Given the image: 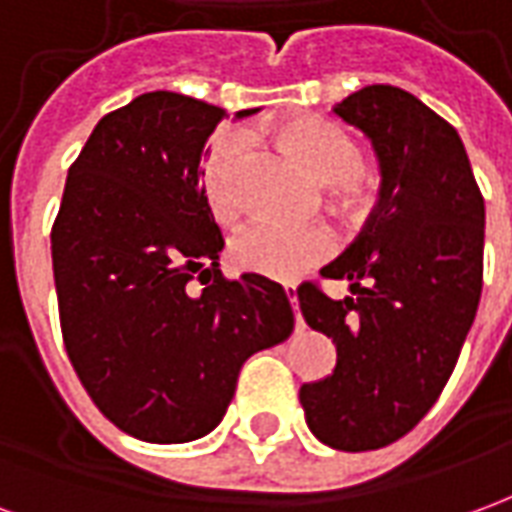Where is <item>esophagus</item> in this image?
Segmentation results:
<instances>
[{
    "instance_id": "esophagus-1",
    "label": "esophagus",
    "mask_w": 512,
    "mask_h": 512,
    "mask_svg": "<svg viewBox=\"0 0 512 512\" xmlns=\"http://www.w3.org/2000/svg\"><path fill=\"white\" fill-rule=\"evenodd\" d=\"M285 296H288L290 307H293V315H296V329H304V318L299 312V296H296V288L293 285H285Z\"/></svg>"
}]
</instances>
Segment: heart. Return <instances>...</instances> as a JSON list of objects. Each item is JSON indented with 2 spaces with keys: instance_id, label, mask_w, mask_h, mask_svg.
<instances>
[{
  "instance_id": "obj_1",
  "label": "heart",
  "mask_w": 512,
  "mask_h": 512,
  "mask_svg": "<svg viewBox=\"0 0 512 512\" xmlns=\"http://www.w3.org/2000/svg\"><path fill=\"white\" fill-rule=\"evenodd\" d=\"M277 139L290 156L321 183H334L345 197H362L367 175L362 150L343 126L323 117H296L277 128ZM249 153L244 131H224L213 139L202 164V191L219 222L241 213V167ZM337 249V238L323 224H282L257 219L244 224L230 241V257L238 268L257 277L290 282L321 266Z\"/></svg>"
}]
</instances>
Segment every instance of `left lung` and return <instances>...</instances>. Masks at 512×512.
<instances>
[{"label":"left lung","mask_w":512,"mask_h":512,"mask_svg":"<svg viewBox=\"0 0 512 512\" xmlns=\"http://www.w3.org/2000/svg\"><path fill=\"white\" fill-rule=\"evenodd\" d=\"M334 115L370 136L381 200L321 268L354 296L296 290L307 326L337 345L332 376L301 386L299 400L323 444L362 452L406 436L450 381L483 290L485 202L458 131L406 90L370 84Z\"/></svg>","instance_id":"8db88e82"}]
</instances>
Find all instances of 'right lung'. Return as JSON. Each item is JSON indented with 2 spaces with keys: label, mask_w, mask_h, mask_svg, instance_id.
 Masks as SVG:
<instances>
[{
  "label": "right lung",
  "mask_w": 512,
  "mask_h": 512,
  "mask_svg": "<svg viewBox=\"0 0 512 512\" xmlns=\"http://www.w3.org/2000/svg\"><path fill=\"white\" fill-rule=\"evenodd\" d=\"M224 117L167 90L109 112L68 169L51 227L73 370L109 422L153 444L211 433L246 359L293 332L282 285L219 271L224 238L202 161Z\"/></svg>",
  "instance_id": "right-lung-1"
}]
</instances>
